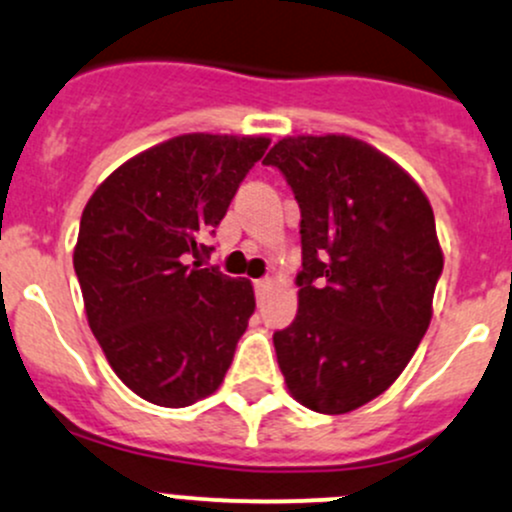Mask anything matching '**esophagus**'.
<instances>
[{"label":"esophagus","instance_id":"34e87169","mask_svg":"<svg viewBox=\"0 0 512 512\" xmlns=\"http://www.w3.org/2000/svg\"><path fill=\"white\" fill-rule=\"evenodd\" d=\"M271 285H273L271 278H258V280H254V288H256L258 298H263V295H266L268 290H271Z\"/></svg>","mask_w":512,"mask_h":512}]
</instances>
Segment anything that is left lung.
Segmentation results:
<instances>
[{"mask_svg": "<svg viewBox=\"0 0 512 512\" xmlns=\"http://www.w3.org/2000/svg\"><path fill=\"white\" fill-rule=\"evenodd\" d=\"M300 205L298 315L273 334L290 395L344 415L390 388L432 320L444 256L430 200L344 134L285 136L263 158Z\"/></svg>", "mask_w": 512, "mask_h": 512, "instance_id": "8db88e82", "label": "left lung"}]
</instances>
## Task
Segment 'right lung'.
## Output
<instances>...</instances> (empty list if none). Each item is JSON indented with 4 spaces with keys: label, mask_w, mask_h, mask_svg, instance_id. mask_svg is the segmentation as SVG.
<instances>
[{
    "label": "right lung",
    "mask_w": 512,
    "mask_h": 512,
    "mask_svg": "<svg viewBox=\"0 0 512 512\" xmlns=\"http://www.w3.org/2000/svg\"><path fill=\"white\" fill-rule=\"evenodd\" d=\"M266 136L183 134L122 163L92 192L73 266L87 322L126 388L185 408L222 386L254 288L202 266Z\"/></svg>",
    "instance_id": "add662e5"
}]
</instances>
